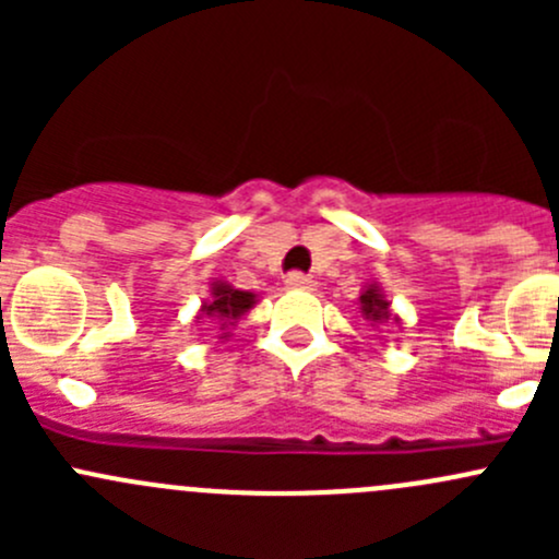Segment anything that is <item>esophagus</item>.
Masks as SVG:
<instances>
[{
	"label": "esophagus",
	"instance_id": "esophagus-1",
	"mask_svg": "<svg viewBox=\"0 0 559 559\" xmlns=\"http://www.w3.org/2000/svg\"><path fill=\"white\" fill-rule=\"evenodd\" d=\"M286 286H289V289H311L313 278L306 273H289L286 275Z\"/></svg>",
	"mask_w": 559,
	"mask_h": 559
}]
</instances>
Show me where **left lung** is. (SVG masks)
<instances>
[{
	"mask_svg": "<svg viewBox=\"0 0 559 559\" xmlns=\"http://www.w3.org/2000/svg\"><path fill=\"white\" fill-rule=\"evenodd\" d=\"M359 311H362L365 319L373 321V324H384L389 319H394V324H400V316H392V311H389V300L379 284L365 286L362 295H359Z\"/></svg>",
	"mask_w": 559,
	"mask_h": 559,
	"instance_id": "1",
	"label": "left lung"
}]
</instances>
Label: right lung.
Returning a JSON list of instances; mask_svg holds the SVG:
<instances>
[{
	"instance_id": "add662e5",
	"label": "right lung",
	"mask_w": 559,
	"mask_h": 559,
	"mask_svg": "<svg viewBox=\"0 0 559 559\" xmlns=\"http://www.w3.org/2000/svg\"><path fill=\"white\" fill-rule=\"evenodd\" d=\"M257 295L251 292H240L235 286H229L227 281H213L211 284V300L202 302L200 316L197 319H211L222 324V330H227L229 324L240 319V316L251 311L257 306ZM229 332H224L222 337H227Z\"/></svg>"
}]
</instances>
